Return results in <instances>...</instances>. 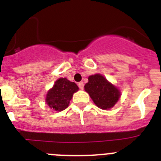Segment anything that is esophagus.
I'll use <instances>...</instances> for the list:
<instances>
[{"label":"esophagus","instance_id":"esophagus-1","mask_svg":"<svg viewBox=\"0 0 161 161\" xmlns=\"http://www.w3.org/2000/svg\"><path fill=\"white\" fill-rule=\"evenodd\" d=\"M78 86H79V88L80 89H84V83L83 82H79V83H78Z\"/></svg>","mask_w":161,"mask_h":161}]
</instances>
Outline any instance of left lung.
I'll return each mask as SVG.
<instances>
[{
    "instance_id": "8db88e82",
    "label": "left lung",
    "mask_w": 161,
    "mask_h": 161,
    "mask_svg": "<svg viewBox=\"0 0 161 161\" xmlns=\"http://www.w3.org/2000/svg\"><path fill=\"white\" fill-rule=\"evenodd\" d=\"M88 80L89 82L85 84V90L89 93L95 105L102 109L113 107L121 96L119 89L101 74L89 76Z\"/></svg>"
}]
</instances>
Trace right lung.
Listing matches in <instances>:
<instances>
[{
  "label": "right lung",
  "instance_id": "obj_1",
  "mask_svg": "<svg viewBox=\"0 0 161 161\" xmlns=\"http://www.w3.org/2000/svg\"><path fill=\"white\" fill-rule=\"evenodd\" d=\"M78 89L76 83L69 81L66 78H59L47 93V105L56 111L64 110L68 107L73 93Z\"/></svg>",
  "mask_w": 161,
  "mask_h": 161
}]
</instances>
